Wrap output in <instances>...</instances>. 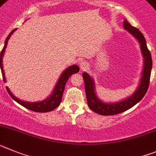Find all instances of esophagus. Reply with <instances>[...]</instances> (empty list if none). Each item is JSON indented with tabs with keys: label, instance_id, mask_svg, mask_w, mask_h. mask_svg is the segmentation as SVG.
<instances>
[{
	"label": "esophagus",
	"instance_id": "34e87169",
	"mask_svg": "<svg viewBox=\"0 0 156 156\" xmlns=\"http://www.w3.org/2000/svg\"><path fill=\"white\" fill-rule=\"evenodd\" d=\"M80 67H81V69H82V70H86V69L88 68V63L87 62L85 61V60H82V61H80Z\"/></svg>",
	"mask_w": 156,
	"mask_h": 156
}]
</instances>
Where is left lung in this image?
Wrapping results in <instances>:
<instances>
[{"label": "left lung", "mask_w": 156, "mask_h": 156, "mask_svg": "<svg viewBox=\"0 0 156 156\" xmlns=\"http://www.w3.org/2000/svg\"><path fill=\"white\" fill-rule=\"evenodd\" d=\"M123 27L124 29L128 30L133 37H136L140 43V50L144 57V67L141 78L137 89L130 97L119 102L104 103L97 97V93L95 92V83L93 78L87 73H82L88 105L92 111L101 115H114L131 108L142 100L149 86L150 76L152 68V59L151 53L147 47L145 38L141 32L136 27H133L130 23H129L127 20H124Z\"/></svg>", "instance_id": "left-lung-1"}]
</instances>
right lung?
<instances>
[{"instance_id":"add662e5","label":"right lung","mask_w":156,"mask_h":156,"mask_svg":"<svg viewBox=\"0 0 156 156\" xmlns=\"http://www.w3.org/2000/svg\"><path fill=\"white\" fill-rule=\"evenodd\" d=\"M15 30H16V29L13 30L9 34V35L6 38L5 42V46H4L3 49L1 51L0 55V66L1 69V73H2V75H3V80L5 82H6V78H5V72H4L3 64H2V58H3L4 53H5L7 44H8V41H9V37H11V35L12 34L13 32H14ZM78 71H79V67H78V66H77V65L75 64L67 67V68L62 73L60 77H59V80H58L57 83H56L55 88H54L52 94L50 95L48 98H46L45 100H44V101H38V102H27V101H20V100H19L17 97H15L12 93H11V91L9 90L8 86H6V89L7 91H8V93H9V95L11 96V97H12L15 101L19 103L20 105L23 106L24 108H27L29 110L33 111V112H48L54 110L55 108H57L59 104H60L62 101V97H63V91H64L65 89V85L67 83V81L69 79V78H70L73 74L78 73Z\"/></svg>"}]
</instances>
